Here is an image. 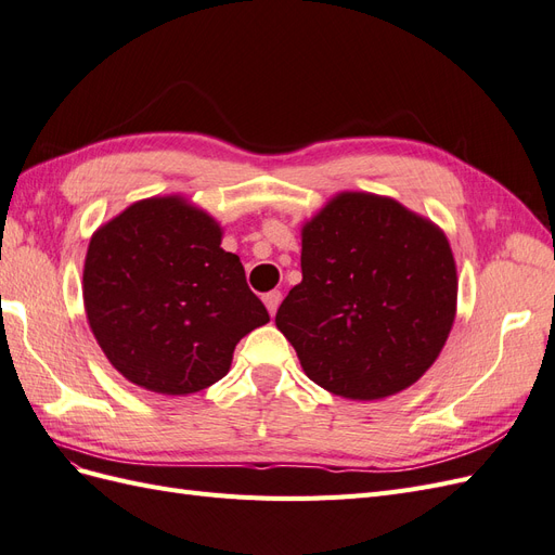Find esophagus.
<instances>
[{
  "mask_svg": "<svg viewBox=\"0 0 555 555\" xmlns=\"http://www.w3.org/2000/svg\"><path fill=\"white\" fill-rule=\"evenodd\" d=\"M280 300H282V294L278 292V289H273V292H268V294H263V304H266V308H268V312H271V317L278 312V306H280Z\"/></svg>",
  "mask_w": 555,
  "mask_h": 555,
  "instance_id": "esophagus-1",
  "label": "esophagus"
}]
</instances>
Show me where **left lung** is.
Wrapping results in <instances>:
<instances>
[{
    "label": "left lung",
    "instance_id": "8db88e82",
    "mask_svg": "<svg viewBox=\"0 0 555 555\" xmlns=\"http://www.w3.org/2000/svg\"><path fill=\"white\" fill-rule=\"evenodd\" d=\"M304 280L275 324L306 375L349 400H379L422 377L456 317L444 233L389 196L343 192L304 227Z\"/></svg>",
    "mask_w": 555,
    "mask_h": 555
}]
</instances>
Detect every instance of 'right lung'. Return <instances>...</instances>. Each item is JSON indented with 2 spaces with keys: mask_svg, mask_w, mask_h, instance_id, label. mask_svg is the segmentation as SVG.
Segmentation results:
<instances>
[{
  "mask_svg": "<svg viewBox=\"0 0 555 555\" xmlns=\"http://www.w3.org/2000/svg\"><path fill=\"white\" fill-rule=\"evenodd\" d=\"M222 229L182 196L131 204L94 231L82 300L99 347L147 391L188 396L222 379L241 338L271 322Z\"/></svg>",
  "mask_w": 555,
  "mask_h": 555,
  "instance_id": "1",
  "label": "right lung"
}]
</instances>
